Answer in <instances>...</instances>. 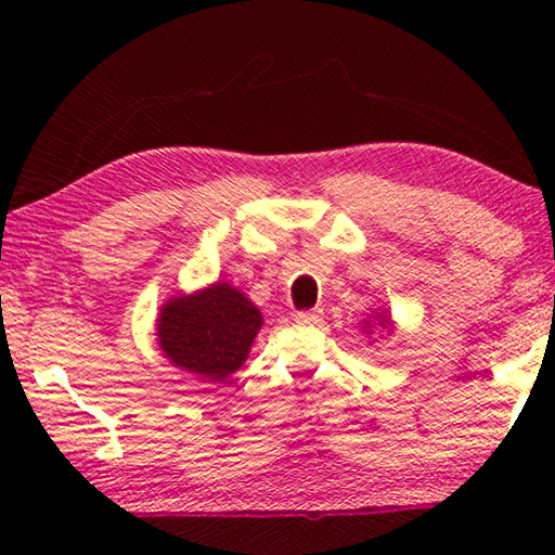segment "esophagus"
<instances>
[{"mask_svg":"<svg viewBox=\"0 0 555 555\" xmlns=\"http://www.w3.org/2000/svg\"><path fill=\"white\" fill-rule=\"evenodd\" d=\"M318 321H321V311H318V308L296 313V323H300V325H315Z\"/></svg>","mask_w":555,"mask_h":555,"instance_id":"1","label":"esophagus"}]
</instances>
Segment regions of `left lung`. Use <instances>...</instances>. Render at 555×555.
<instances>
[{"label": "left lung", "mask_w": 555, "mask_h": 555, "mask_svg": "<svg viewBox=\"0 0 555 555\" xmlns=\"http://www.w3.org/2000/svg\"><path fill=\"white\" fill-rule=\"evenodd\" d=\"M382 325H384V323H382Z\"/></svg>", "instance_id": "8db88e82"}]
</instances>
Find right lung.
<instances>
[{
	"label": "right lung",
	"mask_w": 555,
	"mask_h": 555,
	"mask_svg": "<svg viewBox=\"0 0 555 555\" xmlns=\"http://www.w3.org/2000/svg\"><path fill=\"white\" fill-rule=\"evenodd\" d=\"M261 313L228 284H212L193 296L173 298L158 318V345L178 367L212 382L242 367Z\"/></svg>",
	"instance_id": "obj_1"
}]
</instances>
